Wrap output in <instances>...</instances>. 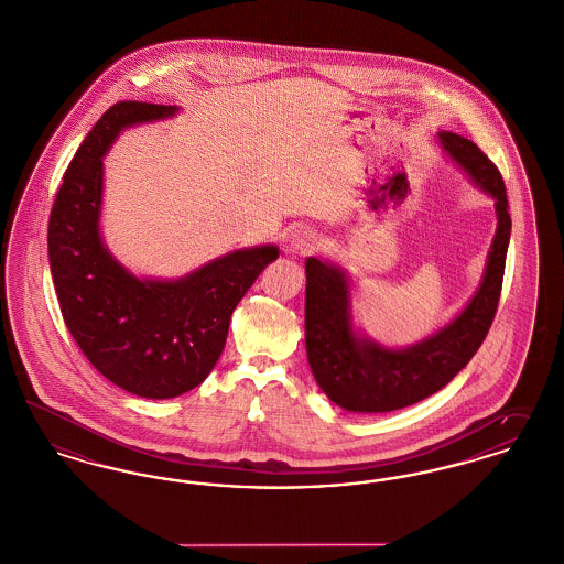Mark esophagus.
Returning <instances> with one entry per match:
<instances>
[{"label": "esophagus", "mask_w": 564, "mask_h": 564, "mask_svg": "<svg viewBox=\"0 0 564 564\" xmlns=\"http://www.w3.org/2000/svg\"><path fill=\"white\" fill-rule=\"evenodd\" d=\"M316 241H318V239H316V236H314L312 231H295L293 239H291L293 248H295V250H303V252H305V250H312V248L316 246Z\"/></svg>", "instance_id": "34e87169"}]
</instances>
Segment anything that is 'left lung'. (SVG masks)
Segmentation results:
<instances>
[{
  "label": "left lung",
  "instance_id": "8db88e82",
  "mask_svg": "<svg viewBox=\"0 0 564 564\" xmlns=\"http://www.w3.org/2000/svg\"><path fill=\"white\" fill-rule=\"evenodd\" d=\"M447 154L495 197L497 236L479 291L460 316L405 350L358 339L350 326V299L344 273L318 259L305 261V348L312 373L326 397L344 410L392 412L442 390L479 350L495 321L503 289L505 259L511 236L505 182L499 167L456 133H440Z\"/></svg>",
  "mask_w": 564,
  "mask_h": 564
}]
</instances>
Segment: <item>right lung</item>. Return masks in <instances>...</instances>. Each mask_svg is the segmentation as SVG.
<instances>
[{
  "label": "right lung",
  "instance_id": "1",
  "mask_svg": "<svg viewBox=\"0 0 564 564\" xmlns=\"http://www.w3.org/2000/svg\"><path fill=\"white\" fill-rule=\"evenodd\" d=\"M176 106L119 101L93 124L69 161L48 220V259L63 321L90 365L147 399L202 384L225 348L229 321L275 246L231 252L176 282L138 280L99 238L104 163L120 129L163 119Z\"/></svg>",
  "mask_w": 564,
  "mask_h": 564
}]
</instances>
